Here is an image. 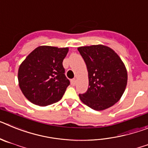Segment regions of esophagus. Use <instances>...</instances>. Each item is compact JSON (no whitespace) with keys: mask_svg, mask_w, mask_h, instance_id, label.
<instances>
[{"mask_svg":"<svg viewBox=\"0 0 148 148\" xmlns=\"http://www.w3.org/2000/svg\"><path fill=\"white\" fill-rule=\"evenodd\" d=\"M75 83H76V80H75V78H73L71 80V84L73 86H75Z\"/></svg>","mask_w":148,"mask_h":148,"instance_id":"1","label":"esophagus"}]
</instances>
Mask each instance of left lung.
<instances>
[{"instance_id":"left-lung-1","label":"left lung","mask_w":148,"mask_h":148,"mask_svg":"<svg viewBox=\"0 0 148 148\" xmlns=\"http://www.w3.org/2000/svg\"><path fill=\"white\" fill-rule=\"evenodd\" d=\"M87 65L89 87L81 101L95 110L108 109L121 99L127 82L126 67L119 56L104 45L78 48Z\"/></svg>"}]
</instances>
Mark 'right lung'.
Returning a JSON list of instances; mask_svg holds the SVG:
<instances>
[{"mask_svg": "<svg viewBox=\"0 0 148 148\" xmlns=\"http://www.w3.org/2000/svg\"><path fill=\"white\" fill-rule=\"evenodd\" d=\"M68 51V47L40 46L21 63L18 74L19 87L32 104L47 106L63 97L70 83L62 64Z\"/></svg>", "mask_w": 148, "mask_h": 148, "instance_id": "1", "label": "right lung"}]
</instances>
